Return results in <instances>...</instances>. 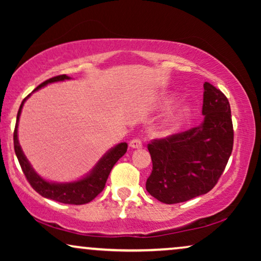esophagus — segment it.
Masks as SVG:
<instances>
[{
    "instance_id": "1",
    "label": "esophagus",
    "mask_w": 261,
    "mask_h": 261,
    "mask_svg": "<svg viewBox=\"0 0 261 261\" xmlns=\"http://www.w3.org/2000/svg\"><path fill=\"white\" fill-rule=\"evenodd\" d=\"M129 146L132 148H141L142 147V142H141L140 139H133V140L129 142Z\"/></svg>"
}]
</instances>
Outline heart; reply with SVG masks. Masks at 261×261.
Wrapping results in <instances>:
<instances>
[{
    "label": "heart",
    "instance_id": "b5f03b06",
    "mask_svg": "<svg viewBox=\"0 0 261 261\" xmlns=\"http://www.w3.org/2000/svg\"><path fill=\"white\" fill-rule=\"evenodd\" d=\"M173 103V98H166L162 102V107L164 109L169 108V107L172 106ZM190 115V108L189 106H180L178 108L169 114L165 119H164L163 123H162V128L165 133H172V132H176L177 129H179V127L183 124L187 119Z\"/></svg>",
    "mask_w": 261,
    "mask_h": 261
}]
</instances>
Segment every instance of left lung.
Listing matches in <instances>:
<instances>
[{
    "label": "left lung",
    "mask_w": 261,
    "mask_h": 261,
    "mask_svg": "<svg viewBox=\"0 0 261 261\" xmlns=\"http://www.w3.org/2000/svg\"><path fill=\"white\" fill-rule=\"evenodd\" d=\"M203 88V122L148 145L153 169L146 190L166 204L187 202L212 190L233 151L229 102L208 82Z\"/></svg>",
    "instance_id": "left-lung-1"
}]
</instances>
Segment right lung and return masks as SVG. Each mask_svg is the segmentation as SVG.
<instances>
[{
	"label": "right lung",
	"instance_id": "obj_1",
	"mask_svg": "<svg viewBox=\"0 0 261 261\" xmlns=\"http://www.w3.org/2000/svg\"><path fill=\"white\" fill-rule=\"evenodd\" d=\"M71 77L66 76V74H60V76H56L49 80L45 81L39 87H37L33 90L37 91L39 89L46 87L47 84L56 83V82H64L69 81ZM32 92V94H33ZM30 94L21 103L19 112H17L16 116V124L15 130H14V149H15V154L19 160L21 169H22L24 176H26L27 180L30 181L31 187L34 189L38 194H40L42 197L53 199V201L65 203V204H85V203L91 202L99 192H102L105 189L106 181L108 179V176L112 171L113 166L115 165L117 160L121 156L124 155L127 152V142H120L113 148H110L101 159L96 163V165L92 167L91 171L83 176L80 179L73 181H66V183H58V181H51L42 178L40 174L35 172V170L32 167L31 163L28 162L27 156L21 148L19 137H17V127H19L20 115L22 112V107L27 98L32 95Z\"/></svg>",
	"mask_w": 261,
	"mask_h": 261
}]
</instances>
